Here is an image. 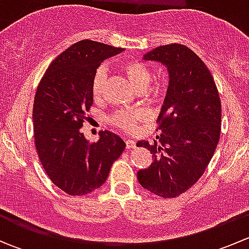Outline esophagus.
Returning <instances> with one entry per match:
<instances>
[{
  "instance_id": "1",
  "label": "esophagus",
  "mask_w": 249,
  "mask_h": 249,
  "mask_svg": "<svg viewBox=\"0 0 249 249\" xmlns=\"http://www.w3.org/2000/svg\"><path fill=\"white\" fill-rule=\"evenodd\" d=\"M125 144H126L127 149H131V148L136 147V142H135V141H132V140H126V141H125Z\"/></svg>"
}]
</instances>
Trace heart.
I'll use <instances>...</instances> for the list:
<instances>
[{"instance_id": "obj_1", "label": "heart", "mask_w": 249, "mask_h": 249, "mask_svg": "<svg viewBox=\"0 0 249 249\" xmlns=\"http://www.w3.org/2000/svg\"><path fill=\"white\" fill-rule=\"evenodd\" d=\"M123 73L127 78L130 84L137 90L142 91L145 90L148 99L157 101L162 95V87L159 83H154L150 85L149 82L152 79V72L148 69L147 65L141 61H130L123 62L120 66ZM105 83H106V70L104 67H99L94 72L90 83V89L94 97H100L104 92ZM147 117V112L143 109H122L110 117V123L113 126L123 130V131L131 132L137 127V124Z\"/></svg>"}]
</instances>
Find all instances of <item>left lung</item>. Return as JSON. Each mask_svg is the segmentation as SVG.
Wrapping results in <instances>:
<instances>
[{
    "mask_svg": "<svg viewBox=\"0 0 249 249\" xmlns=\"http://www.w3.org/2000/svg\"><path fill=\"white\" fill-rule=\"evenodd\" d=\"M143 59L165 65L170 80L157 120L159 144L137 142L153 157L137 179L144 189L170 199L194 185L210 164L219 142L222 105L210 70L188 47H158Z\"/></svg>",
    "mask_w": 249,
    "mask_h": 249,
    "instance_id": "left-lung-1",
    "label": "left lung"
}]
</instances>
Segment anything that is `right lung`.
Returning <instances> with one entry per match:
<instances>
[{
  "mask_svg": "<svg viewBox=\"0 0 249 249\" xmlns=\"http://www.w3.org/2000/svg\"><path fill=\"white\" fill-rule=\"evenodd\" d=\"M123 50L90 39L77 42L49 65L37 88L32 118L38 158L50 180L72 196L101 187L125 149L113 132L100 131V140L90 143L79 130L94 101L92 74Z\"/></svg>",
  "mask_w": 249,
  "mask_h": 249,
  "instance_id": "right-lung-1",
  "label": "right lung"
}]
</instances>
